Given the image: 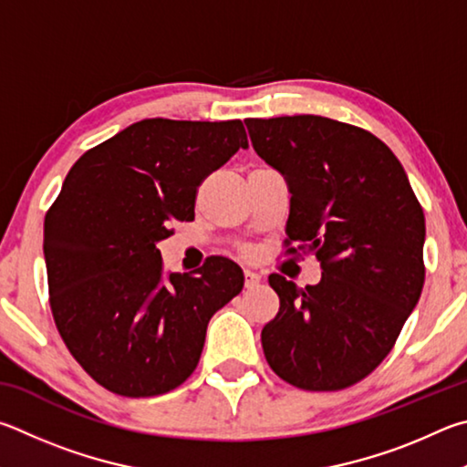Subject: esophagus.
<instances>
[{
	"mask_svg": "<svg viewBox=\"0 0 467 467\" xmlns=\"http://www.w3.org/2000/svg\"><path fill=\"white\" fill-rule=\"evenodd\" d=\"M244 279H246V287H248V289H254L256 285L260 283V279H263V276H260V275L254 273V271H246V273H244Z\"/></svg>",
	"mask_w": 467,
	"mask_h": 467,
	"instance_id": "34e87169",
	"label": "esophagus"
}]
</instances>
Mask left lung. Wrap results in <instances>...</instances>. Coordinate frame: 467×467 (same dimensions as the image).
<instances>
[{
    "label": "left lung",
    "instance_id": "8db88e82",
    "mask_svg": "<svg viewBox=\"0 0 467 467\" xmlns=\"http://www.w3.org/2000/svg\"><path fill=\"white\" fill-rule=\"evenodd\" d=\"M256 153L289 184L287 254L320 260L322 281L281 275L275 320L263 328L271 369L307 391L365 379L396 345L424 285V213L389 147L316 114L248 119Z\"/></svg>",
    "mask_w": 467,
    "mask_h": 467
}]
</instances>
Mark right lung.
<instances>
[{
  "label": "right lung",
  "mask_w": 467,
  "mask_h": 467,
  "mask_svg": "<svg viewBox=\"0 0 467 467\" xmlns=\"http://www.w3.org/2000/svg\"><path fill=\"white\" fill-rule=\"evenodd\" d=\"M246 147L242 120H139L81 155L47 211L57 330L112 394L150 398L184 383L213 314L242 291L232 260L166 273L155 244L174 221L194 219L202 180Z\"/></svg>",
  "instance_id": "1"
}]
</instances>
